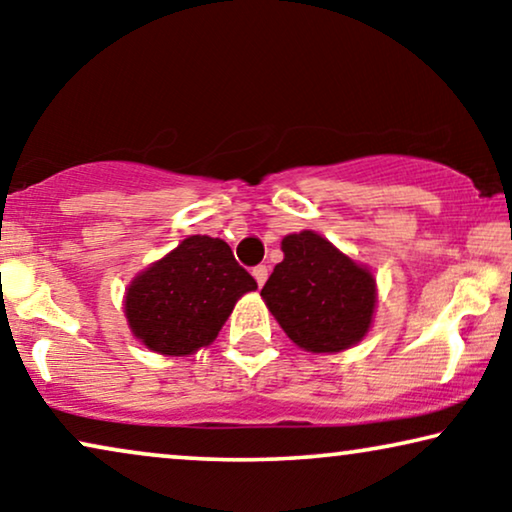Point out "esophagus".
I'll return each instance as SVG.
<instances>
[{
    "label": "esophagus",
    "mask_w": 512,
    "mask_h": 512,
    "mask_svg": "<svg viewBox=\"0 0 512 512\" xmlns=\"http://www.w3.org/2000/svg\"><path fill=\"white\" fill-rule=\"evenodd\" d=\"M251 275H254L258 286H263L265 279H268V268H265V265H256V268L251 270Z\"/></svg>",
    "instance_id": "esophagus-1"
}]
</instances>
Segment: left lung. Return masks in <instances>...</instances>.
<instances>
[{
	"mask_svg": "<svg viewBox=\"0 0 512 512\" xmlns=\"http://www.w3.org/2000/svg\"><path fill=\"white\" fill-rule=\"evenodd\" d=\"M282 251L284 261L261 291L282 331L312 354L342 352L366 338L377 305V282L368 265L314 230L286 235Z\"/></svg>",
	"mask_w": 512,
	"mask_h": 512,
	"instance_id": "obj_1",
	"label": "left lung"
}]
</instances>
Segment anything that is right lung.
Instances as JSON below:
<instances>
[{
    "label": "right lung",
    "instance_id": "right-lung-1",
    "mask_svg": "<svg viewBox=\"0 0 512 512\" xmlns=\"http://www.w3.org/2000/svg\"><path fill=\"white\" fill-rule=\"evenodd\" d=\"M256 279L219 237L191 235L132 277L123 312L135 338L151 352L188 356L209 347Z\"/></svg>",
    "mask_w": 512,
    "mask_h": 512
}]
</instances>
